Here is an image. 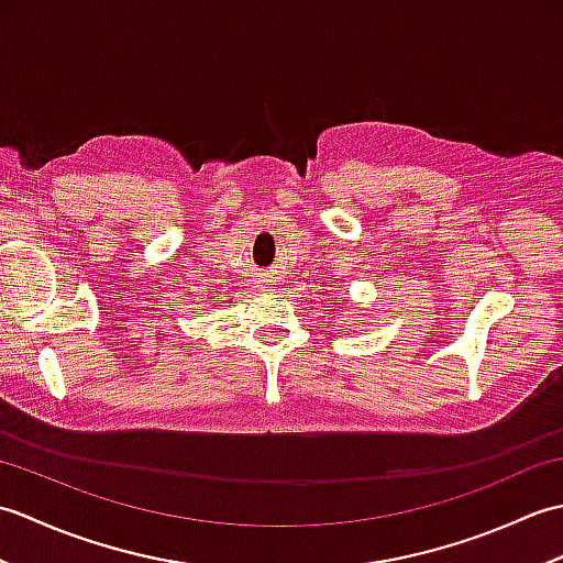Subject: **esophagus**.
Returning a JSON list of instances; mask_svg holds the SVG:
<instances>
[{"instance_id": "obj_1", "label": "esophagus", "mask_w": 563, "mask_h": 563, "mask_svg": "<svg viewBox=\"0 0 563 563\" xmlns=\"http://www.w3.org/2000/svg\"><path fill=\"white\" fill-rule=\"evenodd\" d=\"M263 285H266V288H271V285H273V275H263Z\"/></svg>"}]
</instances>
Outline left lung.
Masks as SVG:
<instances>
[{
  "mask_svg": "<svg viewBox=\"0 0 563 563\" xmlns=\"http://www.w3.org/2000/svg\"><path fill=\"white\" fill-rule=\"evenodd\" d=\"M331 302H333V297H331Z\"/></svg>",
  "mask_w": 563,
  "mask_h": 563,
  "instance_id": "8db88e82",
  "label": "left lung"
}]
</instances>
